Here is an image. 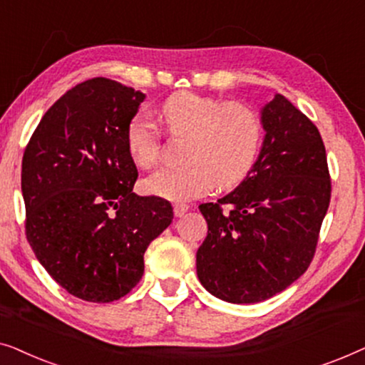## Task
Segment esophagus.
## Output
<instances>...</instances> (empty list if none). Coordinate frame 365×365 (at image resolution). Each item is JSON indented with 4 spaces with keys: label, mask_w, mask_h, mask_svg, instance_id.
I'll list each match as a JSON object with an SVG mask.
<instances>
[{
    "label": "esophagus",
    "mask_w": 365,
    "mask_h": 365,
    "mask_svg": "<svg viewBox=\"0 0 365 365\" xmlns=\"http://www.w3.org/2000/svg\"><path fill=\"white\" fill-rule=\"evenodd\" d=\"M187 209H189L187 204H174V216L182 217L184 214L187 212Z\"/></svg>",
    "instance_id": "1"
}]
</instances>
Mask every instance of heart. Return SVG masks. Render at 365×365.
Listing matches in <instances>:
<instances>
[{
    "label": "heart",
    "mask_w": 365,
    "mask_h": 365,
    "mask_svg": "<svg viewBox=\"0 0 365 365\" xmlns=\"http://www.w3.org/2000/svg\"><path fill=\"white\" fill-rule=\"evenodd\" d=\"M173 136H189L181 166H166L144 181V191L169 201H191L216 186H237L256 163L262 141L261 118L247 104L181 91L161 104ZM129 156L144 169L161 158L163 139L146 114L128 124Z\"/></svg>",
    "instance_id": "b5f03b06"
}]
</instances>
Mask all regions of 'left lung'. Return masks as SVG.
Returning a JSON list of instances; mask_svg holds the SVG:
<instances>
[{"mask_svg":"<svg viewBox=\"0 0 365 365\" xmlns=\"http://www.w3.org/2000/svg\"><path fill=\"white\" fill-rule=\"evenodd\" d=\"M261 123L266 134L247 176L199 206L207 236L196 254L197 277L232 304L266 301L307 271L331 202L326 148L311 119L276 94Z\"/></svg>","mask_w":365,"mask_h":365,"instance_id":"1","label":"left lung"}]
</instances>
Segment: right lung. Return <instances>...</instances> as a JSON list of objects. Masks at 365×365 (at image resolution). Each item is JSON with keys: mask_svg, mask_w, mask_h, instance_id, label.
I'll return each instance as SVG.
<instances>
[{"mask_svg": "<svg viewBox=\"0 0 365 365\" xmlns=\"http://www.w3.org/2000/svg\"><path fill=\"white\" fill-rule=\"evenodd\" d=\"M144 98L113 79H88L44 113L24 149L28 242L83 301L126 296L141 281L148 246L173 222L166 199L133 192L126 131Z\"/></svg>", "mask_w": 365, "mask_h": 365, "instance_id": "right-lung-1", "label": "right lung"}]
</instances>
